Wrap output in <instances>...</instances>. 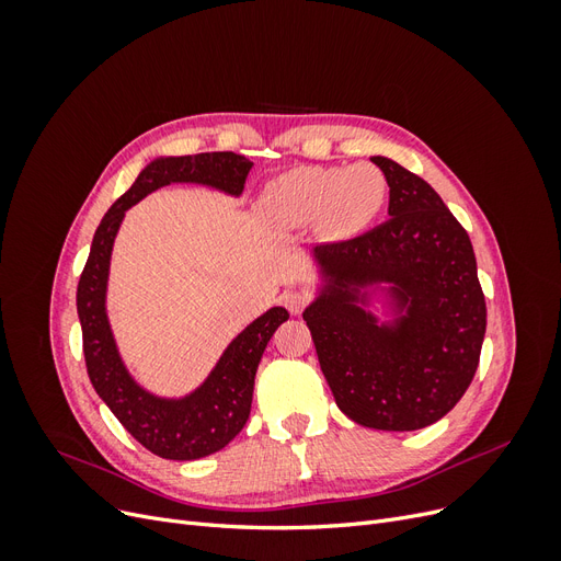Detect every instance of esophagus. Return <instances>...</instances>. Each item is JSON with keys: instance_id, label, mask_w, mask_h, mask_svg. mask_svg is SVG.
Listing matches in <instances>:
<instances>
[{"instance_id": "1", "label": "esophagus", "mask_w": 561, "mask_h": 561, "mask_svg": "<svg viewBox=\"0 0 561 561\" xmlns=\"http://www.w3.org/2000/svg\"><path fill=\"white\" fill-rule=\"evenodd\" d=\"M283 304L293 316H299L311 304V295L307 290H301V287H293V290H287L283 295Z\"/></svg>"}]
</instances>
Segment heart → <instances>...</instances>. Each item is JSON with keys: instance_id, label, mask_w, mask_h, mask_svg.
Returning <instances> with one entry per match:
<instances>
[{"instance_id": "1", "label": "heart", "mask_w": 561, "mask_h": 561, "mask_svg": "<svg viewBox=\"0 0 561 561\" xmlns=\"http://www.w3.org/2000/svg\"><path fill=\"white\" fill-rule=\"evenodd\" d=\"M388 182L377 165H301L268 186L264 210L278 227H301L318 219L328 236H348L383 208Z\"/></svg>"}]
</instances>
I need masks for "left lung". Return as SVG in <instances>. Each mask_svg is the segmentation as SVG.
I'll list each match as a JSON object with an SVG mask.
<instances>
[{"instance_id":"left-lung-1","label":"left lung","mask_w":561,"mask_h":561,"mask_svg":"<svg viewBox=\"0 0 561 561\" xmlns=\"http://www.w3.org/2000/svg\"><path fill=\"white\" fill-rule=\"evenodd\" d=\"M388 182V219L316 248L339 287L304 311L336 407L377 431H419L463 398L486 330V304L468 231L433 186L375 157ZM397 283L408 316L393 331L353 308L354 287Z\"/></svg>"}]
</instances>
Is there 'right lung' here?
Returning <instances> with one entry per match:
<instances>
[{
  "mask_svg": "<svg viewBox=\"0 0 561 561\" xmlns=\"http://www.w3.org/2000/svg\"><path fill=\"white\" fill-rule=\"evenodd\" d=\"M252 163L233 151L161 159L149 163L130 190L116 198L100 222L87 266L77 287V311L81 320L83 358L95 393L105 400L118 423L138 443L171 461H194L227 447L250 416L252 388L262 353L278 325L290 318L276 307L252 322L219 358L208 381L190 398L168 402L145 393L128 377L105 316V285L112 243L124 213L149 192L171 182H203L229 194H241Z\"/></svg>",
  "mask_w": 561,
  "mask_h": 561,
  "instance_id": "right-lung-1",
  "label": "right lung"
}]
</instances>
